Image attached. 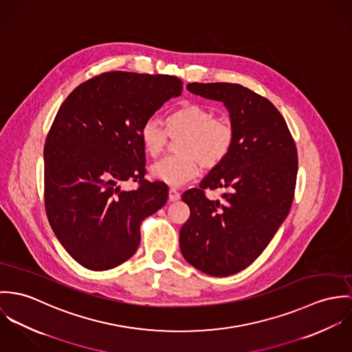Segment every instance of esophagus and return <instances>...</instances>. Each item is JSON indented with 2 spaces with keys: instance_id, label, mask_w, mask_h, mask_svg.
Returning a JSON list of instances; mask_svg holds the SVG:
<instances>
[{
  "instance_id": "1",
  "label": "esophagus",
  "mask_w": 352,
  "mask_h": 352,
  "mask_svg": "<svg viewBox=\"0 0 352 352\" xmlns=\"http://www.w3.org/2000/svg\"><path fill=\"white\" fill-rule=\"evenodd\" d=\"M179 197H181V195H179V192L177 189L170 188V190H168V199L170 201H178Z\"/></svg>"
}]
</instances>
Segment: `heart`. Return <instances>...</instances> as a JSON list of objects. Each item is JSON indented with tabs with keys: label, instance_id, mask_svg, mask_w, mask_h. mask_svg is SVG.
<instances>
[{
	"label": "heart",
	"instance_id": "1",
	"mask_svg": "<svg viewBox=\"0 0 352 352\" xmlns=\"http://www.w3.org/2000/svg\"><path fill=\"white\" fill-rule=\"evenodd\" d=\"M166 129L157 118L144 121L140 139L144 153L157 157L166 148L167 133L179 139L178 157H164L151 167V177L170 186H181L199 173V166L213 168L228 157L234 146V128L223 118H214L201 104L184 102L166 118Z\"/></svg>",
	"mask_w": 352,
	"mask_h": 352
}]
</instances>
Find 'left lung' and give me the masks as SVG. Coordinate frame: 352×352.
Instances as JSON below:
<instances>
[{"instance_id":"8db88e82","label":"left lung","mask_w":352,"mask_h":352,"mask_svg":"<svg viewBox=\"0 0 352 352\" xmlns=\"http://www.w3.org/2000/svg\"><path fill=\"white\" fill-rule=\"evenodd\" d=\"M195 96L220 101L230 113L234 146L219 166L186 190L190 217L179 248L195 269L228 276L250 266L289 214L297 179V150L285 118L273 104L237 83H188ZM226 188L221 200L205 188Z\"/></svg>"}]
</instances>
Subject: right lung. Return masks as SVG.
<instances>
[{"label": "right lung", "instance_id": "right-lung-1", "mask_svg": "<svg viewBox=\"0 0 352 352\" xmlns=\"http://www.w3.org/2000/svg\"><path fill=\"white\" fill-rule=\"evenodd\" d=\"M181 79L104 73L76 87L59 108L44 146V201L50 226L79 265L102 272L128 261L142 221L167 201L163 182H148L140 129ZM139 180L136 191L120 182Z\"/></svg>", "mask_w": 352, "mask_h": 352}]
</instances>
